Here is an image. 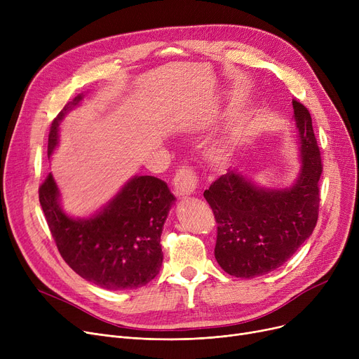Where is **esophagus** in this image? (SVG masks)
I'll list each match as a JSON object with an SVG mask.
<instances>
[{
    "label": "esophagus",
    "instance_id": "obj_1",
    "mask_svg": "<svg viewBox=\"0 0 359 359\" xmlns=\"http://www.w3.org/2000/svg\"><path fill=\"white\" fill-rule=\"evenodd\" d=\"M175 192L177 196H184V195H191L196 191L198 187V176L195 173V170L183 165L182 168L177 170V173L175 176Z\"/></svg>",
    "mask_w": 359,
    "mask_h": 359
}]
</instances>
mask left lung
Returning a JSON list of instances; mask_svg holds the SVG:
<instances>
[{"instance_id":"obj_1","label":"left lung","mask_w":359,"mask_h":359,"mask_svg":"<svg viewBox=\"0 0 359 359\" xmlns=\"http://www.w3.org/2000/svg\"><path fill=\"white\" fill-rule=\"evenodd\" d=\"M292 107L301 144V170L292 186L266 189L229 170L203 192L218 224L215 259L231 276L255 278L282 266L317 224L322 157L310 111L297 100Z\"/></svg>"}]
</instances>
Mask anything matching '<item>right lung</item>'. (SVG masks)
<instances>
[{"label":"right lung","instance_id":"add662e5","mask_svg":"<svg viewBox=\"0 0 359 359\" xmlns=\"http://www.w3.org/2000/svg\"><path fill=\"white\" fill-rule=\"evenodd\" d=\"M83 100L79 94L50 125L48 157L60 142V123ZM175 196L154 176H134L118 195L88 218H72L60 205V191L49 173L39 201L52 237L68 266L104 290H135L154 279L161 268L160 237Z\"/></svg>","mask_w":359,"mask_h":359}]
</instances>
